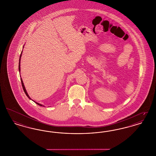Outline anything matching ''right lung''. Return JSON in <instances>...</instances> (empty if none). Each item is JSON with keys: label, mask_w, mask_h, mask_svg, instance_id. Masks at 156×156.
<instances>
[{"label": "right lung", "mask_w": 156, "mask_h": 156, "mask_svg": "<svg viewBox=\"0 0 156 156\" xmlns=\"http://www.w3.org/2000/svg\"><path fill=\"white\" fill-rule=\"evenodd\" d=\"M24 47V46H23ZM23 51H22V52H21V54H20V58H19V72H20V60H21V57H22V54ZM20 80H21V82H22V85L23 87V89L24 90V93L26 94V95H27V97H28L31 100V98L29 97V94H28V93L27 92V90H26V89L25 88V87H24V83H23V82L22 79V78H20ZM33 101V100H32ZM35 103H36V104L38 105H39V106H44V105H41V104H39V103H38V102H35L34 101H33Z\"/></svg>", "instance_id": "1"}]
</instances>
